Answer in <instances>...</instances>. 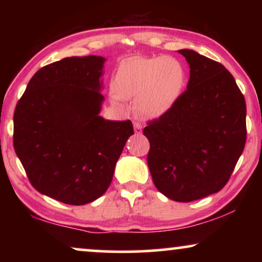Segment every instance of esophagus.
<instances>
[{"label": "esophagus", "mask_w": 262, "mask_h": 262, "mask_svg": "<svg viewBox=\"0 0 262 262\" xmlns=\"http://www.w3.org/2000/svg\"><path fill=\"white\" fill-rule=\"evenodd\" d=\"M134 126H135V132H136V134H142V125L139 124L138 121H135Z\"/></svg>", "instance_id": "esophagus-1"}]
</instances>
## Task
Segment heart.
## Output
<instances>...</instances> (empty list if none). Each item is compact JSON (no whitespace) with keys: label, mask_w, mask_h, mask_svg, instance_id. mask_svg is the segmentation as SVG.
<instances>
[{"label":"heart","mask_w":262,"mask_h":262,"mask_svg":"<svg viewBox=\"0 0 262 262\" xmlns=\"http://www.w3.org/2000/svg\"><path fill=\"white\" fill-rule=\"evenodd\" d=\"M185 81L184 67L171 57L131 59L117 71L114 100H136V110L142 117L157 118L174 105Z\"/></svg>","instance_id":"b5f03b06"}]
</instances>
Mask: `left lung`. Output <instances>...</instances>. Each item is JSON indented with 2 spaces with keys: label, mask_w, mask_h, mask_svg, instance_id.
I'll use <instances>...</instances> for the list:
<instances>
[{
  "label": "left lung",
  "mask_w": 262,
  "mask_h": 262,
  "mask_svg": "<svg viewBox=\"0 0 262 262\" xmlns=\"http://www.w3.org/2000/svg\"><path fill=\"white\" fill-rule=\"evenodd\" d=\"M189 64L187 89L143 134L148 166L159 191L189 203L220 192L245 149V96L221 63L179 50Z\"/></svg>",
  "instance_id": "1"
}]
</instances>
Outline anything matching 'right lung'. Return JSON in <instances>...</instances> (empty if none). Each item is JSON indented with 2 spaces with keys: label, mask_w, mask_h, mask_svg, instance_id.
Returning a JSON list of instances; mask_svg holds the SVG:
<instances>
[{
  "label": "right lung",
  "mask_w": 262,
  "mask_h": 262,
  "mask_svg": "<svg viewBox=\"0 0 262 262\" xmlns=\"http://www.w3.org/2000/svg\"><path fill=\"white\" fill-rule=\"evenodd\" d=\"M105 58L68 57L42 67L14 112V149L32 186L58 202L83 205L107 191L130 120L99 116Z\"/></svg>",
  "instance_id": "add662e5"
}]
</instances>
